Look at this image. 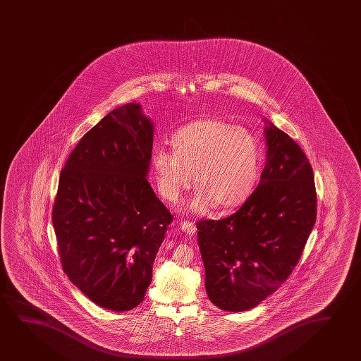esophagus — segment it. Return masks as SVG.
<instances>
[{
    "label": "esophagus",
    "mask_w": 361,
    "mask_h": 361,
    "mask_svg": "<svg viewBox=\"0 0 361 361\" xmlns=\"http://www.w3.org/2000/svg\"><path fill=\"white\" fill-rule=\"evenodd\" d=\"M180 227H181V231L188 235H195V232H196V226L194 225V222L183 221V222H181Z\"/></svg>",
    "instance_id": "esophagus-1"
}]
</instances>
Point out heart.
Listing matches in <instances>:
<instances>
[{"mask_svg":"<svg viewBox=\"0 0 361 361\" xmlns=\"http://www.w3.org/2000/svg\"><path fill=\"white\" fill-rule=\"evenodd\" d=\"M171 147L173 152L157 149L152 155L157 188L171 202L191 186L192 175L199 192L191 207L197 212L211 204L222 211L235 209L256 186L261 147L247 128L204 118L176 131Z\"/></svg>","mask_w":361,"mask_h":361,"instance_id":"1","label":"heart"}]
</instances>
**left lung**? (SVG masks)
I'll return each mask as SVG.
<instances>
[{"mask_svg": "<svg viewBox=\"0 0 361 361\" xmlns=\"http://www.w3.org/2000/svg\"><path fill=\"white\" fill-rule=\"evenodd\" d=\"M266 121V166L240 209L197 222L209 300L227 312L255 308L287 281L317 219L313 169L290 136Z\"/></svg>", "mask_w": 361, "mask_h": 361, "instance_id": "obj_1", "label": "left lung"}]
</instances>
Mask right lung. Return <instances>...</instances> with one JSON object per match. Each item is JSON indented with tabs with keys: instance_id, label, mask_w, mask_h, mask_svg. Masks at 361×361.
Instances as JSON below:
<instances>
[{
	"instance_id": "add662e5",
	"label": "right lung",
	"mask_w": 361,
	"mask_h": 361,
	"mask_svg": "<svg viewBox=\"0 0 361 361\" xmlns=\"http://www.w3.org/2000/svg\"><path fill=\"white\" fill-rule=\"evenodd\" d=\"M154 124L140 104L110 111L61 171L52 222L63 271L102 308L144 300L173 214L147 181Z\"/></svg>"
}]
</instances>
